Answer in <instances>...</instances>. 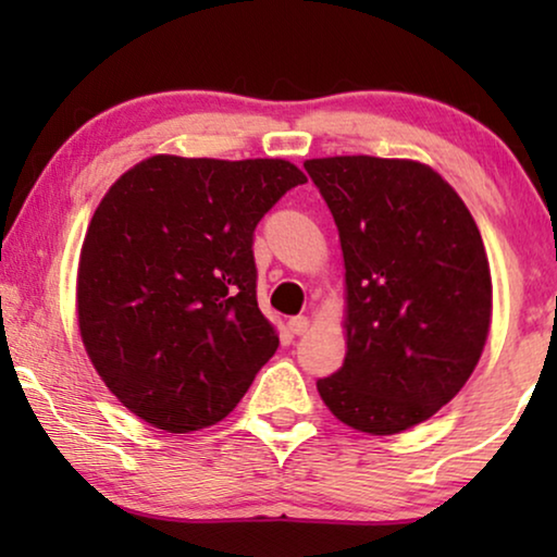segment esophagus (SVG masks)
<instances>
[{
    "mask_svg": "<svg viewBox=\"0 0 557 557\" xmlns=\"http://www.w3.org/2000/svg\"><path fill=\"white\" fill-rule=\"evenodd\" d=\"M288 332H292V334H307L309 332V319L307 317H292V319H288Z\"/></svg>",
    "mask_w": 557,
    "mask_h": 557,
    "instance_id": "esophagus-1",
    "label": "esophagus"
}]
</instances>
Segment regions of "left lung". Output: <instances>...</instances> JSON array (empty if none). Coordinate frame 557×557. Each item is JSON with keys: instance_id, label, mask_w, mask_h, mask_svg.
Segmentation results:
<instances>
[{"instance_id": "left-lung-1", "label": "left lung", "mask_w": 557, "mask_h": 557, "mask_svg": "<svg viewBox=\"0 0 557 557\" xmlns=\"http://www.w3.org/2000/svg\"><path fill=\"white\" fill-rule=\"evenodd\" d=\"M304 170L339 231L347 284V355L317 391L342 423L375 436L429 421L490 332L474 218L441 174L408 159L326 157Z\"/></svg>"}]
</instances>
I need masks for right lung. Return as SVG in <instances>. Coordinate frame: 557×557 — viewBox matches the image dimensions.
Wrapping results in <instances>:
<instances>
[{"label":"right lung","instance_id":"right-lung-1","mask_svg":"<svg viewBox=\"0 0 557 557\" xmlns=\"http://www.w3.org/2000/svg\"><path fill=\"white\" fill-rule=\"evenodd\" d=\"M304 182L284 159L159 154L106 193L81 250L78 326L132 413L189 433L238 406L278 347L256 299V225Z\"/></svg>","mask_w":557,"mask_h":557}]
</instances>
